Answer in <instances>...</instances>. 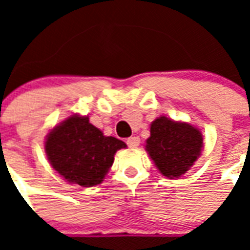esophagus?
<instances>
[{"label":"esophagus","mask_w":250,"mask_h":250,"mask_svg":"<svg viewBox=\"0 0 250 250\" xmlns=\"http://www.w3.org/2000/svg\"><path fill=\"white\" fill-rule=\"evenodd\" d=\"M127 145L129 148H137L140 145V137L139 136H132L127 139Z\"/></svg>","instance_id":"1"}]
</instances>
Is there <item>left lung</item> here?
<instances>
[{
    "label": "left lung",
    "mask_w": 250,
    "mask_h": 250,
    "mask_svg": "<svg viewBox=\"0 0 250 250\" xmlns=\"http://www.w3.org/2000/svg\"><path fill=\"white\" fill-rule=\"evenodd\" d=\"M202 146V133L196 127L160 117L150 125V137L145 149L161 174L174 179L193 166Z\"/></svg>",
    "instance_id": "8db88e82"
}]
</instances>
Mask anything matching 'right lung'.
Segmentation results:
<instances>
[{
  "label": "right lung",
  "mask_w": 250,
  "mask_h": 250,
  "mask_svg": "<svg viewBox=\"0 0 250 250\" xmlns=\"http://www.w3.org/2000/svg\"><path fill=\"white\" fill-rule=\"evenodd\" d=\"M127 145L89 123L88 117L71 115L50 131L45 152L53 168L71 184L93 187L102 183L117 150Z\"/></svg>",
  "instance_id": "obj_1"
}]
</instances>
